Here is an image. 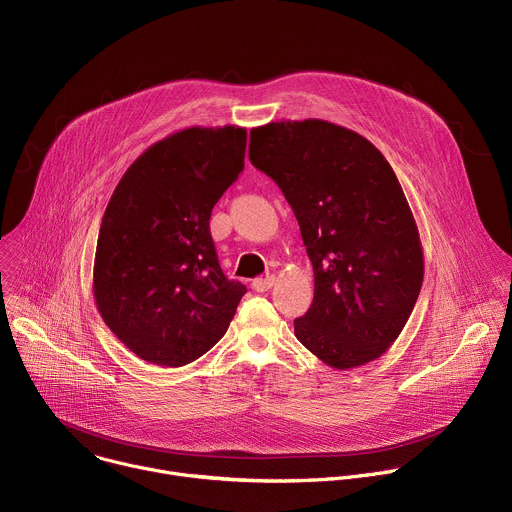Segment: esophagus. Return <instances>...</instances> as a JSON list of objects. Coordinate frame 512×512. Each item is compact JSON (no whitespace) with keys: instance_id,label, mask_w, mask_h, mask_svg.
I'll use <instances>...</instances> for the list:
<instances>
[{"instance_id":"34e87169","label":"esophagus","mask_w":512,"mask_h":512,"mask_svg":"<svg viewBox=\"0 0 512 512\" xmlns=\"http://www.w3.org/2000/svg\"><path fill=\"white\" fill-rule=\"evenodd\" d=\"M275 283V277L273 275H265V277H257L251 281V287L257 291V293H263L267 289H271Z\"/></svg>"}]
</instances>
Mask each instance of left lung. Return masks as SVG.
Here are the masks:
<instances>
[{
  "label": "left lung",
  "instance_id": "1",
  "mask_svg": "<svg viewBox=\"0 0 512 512\" xmlns=\"http://www.w3.org/2000/svg\"><path fill=\"white\" fill-rule=\"evenodd\" d=\"M249 158L291 205L315 291L295 337L348 370L380 358L404 329L424 279L420 235L384 154L325 120L251 130Z\"/></svg>",
  "mask_w": 512,
  "mask_h": 512
}]
</instances>
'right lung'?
<instances>
[{"label": "right lung", "instance_id": "add662e5", "mask_svg": "<svg viewBox=\"0 0 512 512\" xmlns=\"http://www.w3.org/2000/svg\"><path fill=\"white\" fill-rule=\"evenodd\" d=\"M247 130L193 126L144 150L102 217L94 299L140 360L179 368L225 335L247 287L227 279L209 229L245 166Z\"/></svg>", "mask_w": 512, "mask_h": 512}]
</instances>
